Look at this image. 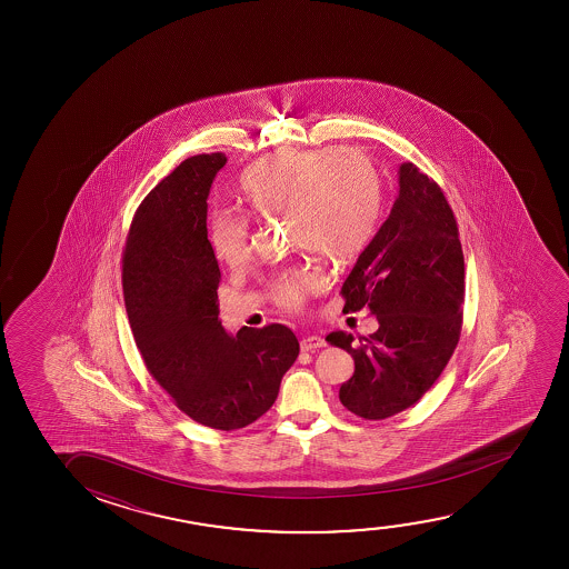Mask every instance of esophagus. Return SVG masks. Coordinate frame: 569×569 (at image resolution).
Returning a JSON list of instances; mask_svg holds the SVG:
<instances>
[{"instance_id": "esophagus-1", "label": "esophagus", "mask_w": 569, "mask_h": 569, "mask_svg": "<svg viewBox=\"0 0 569 569\" xmlns=\"http://www.w3.org/2000/svg\"><path fill=\"white\" fill-rule=\"evenodd\" d=\"M325 346H327V340L322 336L309 335L301 338V350L303 351L319 350Z\"/></svg>"}]
</instances>
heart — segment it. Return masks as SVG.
Listing matches in <instances>:
<instances>
[{"mask_svg": "<svg viewBox=\"0 0 569 569\" xmlns=\"http://www.w3.org/2000/svg\"><path fill=\"white\" fill-rule=\"evenodd\" d=\"M241 196L257 216H286L297 247L343 264L371 244L381 226L385 190L375 164L348 149H281L250 164ZM213 254L237 268L249 257V221L213 216L208 227ZM325 283L317 268H296L273 283L278 303L297 309Z\"/></svg>", "mask_w": 569, "mask_h": 569, "instance_id": "obj_1", "label": "heart"}]
</instances>
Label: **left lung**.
Listing matches in <instances>:
<instances>
[{"label":"left lung","instance_id":"1","mask_svg":"<svg viewBox=\"0 0 569 569\" xmlns=\"http://www.w3.org/2000/svg\"><path fill=\"white\" fill-rule=\"evenodd\" d=\"M398 198L342 286L343 309L367 307L377 332L358 340L342 330L327 342L348 351L356 371L340 402L366 420L416 405L457 348L465 303V257L451 206L413 163L398 169Z\"/></svg>","mask_w":569,"mask_h":569}]
</instances>
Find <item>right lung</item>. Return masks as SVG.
<instances>
[{
	"mask_svg": "<svg viewBox=\"0 0 569 569\" xmlns=\"http://www.w3.org/2000/svg\"><path fill=\"white\" fill-rule=\"evenodd\" d=\"M226 153L182 161L133 213L122 288L133 340L174 405L208 428L233 431L272 408L299 356L283 325L227 335L218 319V258L208 241V196Z\"/></svg>",
	"mask_w": 569,
	"mask_h": 569,
	"instance_id": "1",
	"label": "right lung"
}]
</instances>
